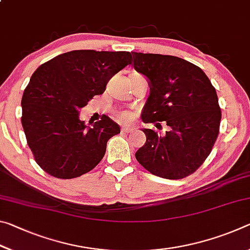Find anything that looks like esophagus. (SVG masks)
Listing matches in <instances>:
<instances>
[{"instance_id": "34e87169", "label": "esophagus", "mask_w": 250, "mask_h": 250, "mask_svg": "<svg viewBox=\"0 0 250 250\" xmlns=\"http://www.w3.org/2000/svg\"><path fill=\"white\" fill-rule=\"evenodd\" d=\"M133 131H134V129L130 128V126H122V129H121V132H124V133H132Z\"/></svg>"}]
</instances>
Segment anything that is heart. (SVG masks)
<instances>
[{
	"mask_svg": "<svg viewBox=\"0 0 250 250\" xmlns=\"http://www.w3.org/2000/svg\"><path fill=\"white\" fill-rule=\"evenodd\" d=\"M120 119L122 121H125V122H130L131 120L133 119V115L130 112H122L120 115Z\"/></svg>",
	"mask_w": 250,
	"mask_h": 250,
	"instance_id": "heart-1",
	"label": "heart"
}]
</instances>
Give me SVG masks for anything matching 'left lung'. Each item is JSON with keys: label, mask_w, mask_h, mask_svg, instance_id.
I'll return each instance as SVG.
<instances>
[{"label": "left lung", "mask_w": 250, "mask_h": 250, "mask_svg": "<svg viewBox=\"0 0 250 250\" xmlns=\"http://www.w3.org/2000/svg\"><path fill=\"white\" fill-rule=\"evenodd\" d=\"M131 58L150 87L142 121H166L170 128L163 137L141 129L146 141L135 159L156 176L183 179L202 166L217 139L222 112L216 90L204 71L185 59L134 52Z\"/></svg>", "instance_id": "8db88e82"}]
</instances>
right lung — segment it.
<instances>
[{
    "label": "right lung",
    "instance_id": "obj_1",
    "mask_svg": "<svg viewBox=\"0 0 250 250\" xmlns=\"http://www.w3.org/2000/svg\"><path fill=\"white\" fill-rule=\"evenodd\" d=\"M130 62V52L71 50L32 75L21 103L22 125L35 161L49 175L74 179L103 160L120 126L107 116L86 125L79 109L103 94L110 78Z\"/></svg>",
    "mask_w": 250,
    "mask_h": 250
}]
</instances>
